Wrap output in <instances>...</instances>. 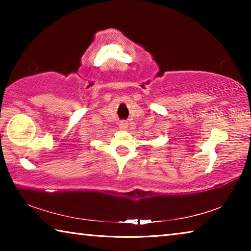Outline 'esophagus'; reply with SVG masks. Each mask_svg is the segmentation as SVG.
Returning <instances> with one entry per match:
<instances>
[{
	"label": "esophagus",
	"mask_w": 251,
	"mask_h": 251,
	"mask_svg": "<svg viewBox=\"0 0 251 251\" xmlns=\"http://www.w3.org/2000/svg\"><path fill=\"white\" fill-rule=\"evenodd\" d=\"M127 127H128V124H127L126 121L120 122V128H121V129H126Z\"/></svg>",
	"instance_id": "esophagus-1"
}]
</instances>
